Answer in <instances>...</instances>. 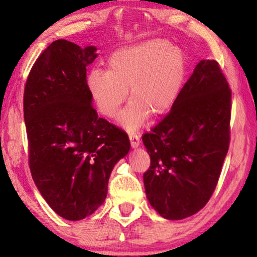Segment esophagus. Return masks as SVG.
<instances>
[{
	"mask_svg": "<svg viewBox=\"0 0 257 257\" xmlns=\"http://www.w3.org/2000/svg\"><path fill=\"white\" fill-rule=\"evenodd\" d=\"M128 138H130V142H131V146L133 147V149H136V147L139 146L140 138L137 133H131V135L128 136Z\"/></svg>",
	"mask_w": 257,
	"mask_h": 257,
	"instance_id": "1",
	"label": "esophagus"
}]
</instances>
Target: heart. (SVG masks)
I'll use <instances>...</instances> for the list:
<instances>
[{
	"mask_svg": "<svg viewBox=\"0 0 257 257\" xmlns=\"http://www.w3.org/2000/svg\"><path fill=\"white\" fill-rule=\"evenodd\" d=\"M106 65L107 71L94 69L89 73L87 89L100 113L113 118L130 87L131 103L119 117L127 131L139 128L150 113L160 115L170 110L186 76L184 52L164 38L118 49Z\"/></svg>",
	"mask_w": 257,
	"mask_h": 257,
	"instance_id": "1",
	"label": "heart"
}]
</instances>
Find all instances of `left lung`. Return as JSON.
<instances>
[{"mask_svg": "<svg viewBox=\"0 0 257 257\" xmlns=\"http://www.w3.org/2000/svg\"><path fill=\"white\" fill-rule=\"evenodd\" d=\"M230 103L220 65L202 59L168 114L143 136L151 158L146 196L165 219L194 215L215 191L229 149Z\"/></svg>", "mask_w": 257, "mask_h": 257, "instance_id": "1", "label": "left lung"}]
</instances>
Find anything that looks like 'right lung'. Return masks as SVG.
I'll return each mask as SVG.
<instances>
[{
	"label": "right lung",
	"instance_id": "1",
	"mask_svg": "<svg viewBox=\"0 0 257 257\" xmlns=\"http://www.w3.org/2000/svg\"><path fill=\"white\" fill-rule=\"evenodd\" d=\"M96 51L66 40L52 42L24 87L31 175L48 205L70 221L85 219L103 205L111 172L131 147L127 135L92 106L86 66Z\"/></svg>",
	"mask_w": 257,
	"mask_h": 257
}]
</instances>
